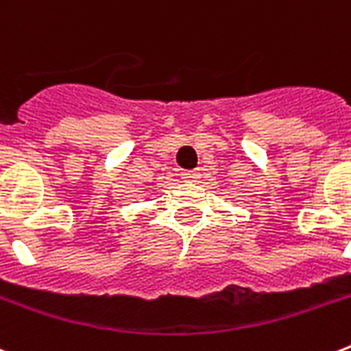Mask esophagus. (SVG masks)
Here are the masks:
<instances>
[{
	"label": "esophagus",
	"instance_id": "1",
	"mask_svg": "<svg viewBox=\"0 0 351 351\" xmlns=\"http://www.w3.org/2000/svg\"><path fill=\"white\" fill-rule=\"evenodd\" d=\"M182 178L186 182H197L200 178V173L197 169L193 171H182Z\"/></svg>",
	"mask_w": 351,
	"mask_h": 351
}]
</instances>
